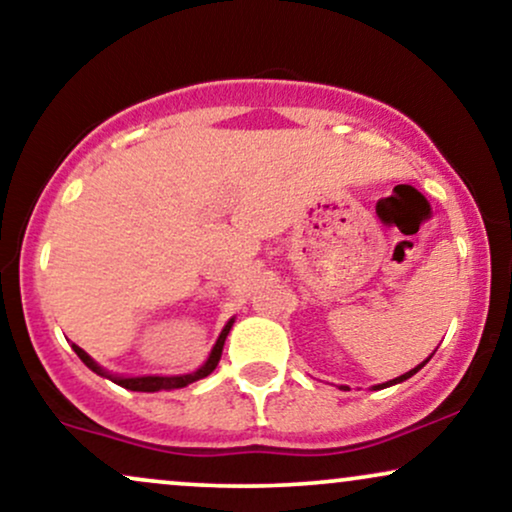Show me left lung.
Here are the masks:
<instances>
[{"mask_svg":"<svg viewBox=\"0 0 512 512\" xmlns=\"http://www.w3.org/2000/svg\"><path fill=\"white\" fill-rule=\"evenodd\" d=\"M424 366H426V361H424V363H421V366H416L414 370H409V373L399 375V378H395V380H390V383H383V385H378V387H380V390H383V387H390V385H397V383H402V380H407V378H411V375H414V373H419V370H421V368H424ZM378 387H375V390H378ZM342 390H346V387H342Z\"/></svg>","mask_w":512,"mask_h":512,"instance_id":"8db88e82","label":"left lung"}]
</instances>
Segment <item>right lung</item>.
I'll return each instance as SVG.
<instances>
[{
    "label": "right lung",
    "instance_id": "right-lung-1",
    "mask_svg": "<svg viewBox=\"0 0 512 512\" xmlns=\"http://www.w3.org/2000/svg\"><path fill=\"white\" fill-rule=\"evenodd\" d=\"M231 327H233V320H228V325L221 330L219 339H216L214 349H211L207 363H204L202 368H197L195 373H187V375H170V378H158V375H146V378H115V375L105 373V370H103L101 366H98V363L93 361V358L88 356L84 349H79V346H76V344H72V349L76 351V356H79L81 361H84L86 366L93 370V373L103 375V378H110V380H113V383H117L120 387H127V390H132V392L178 390V387H185V385L195 383V380H199V378H207L211 370L219 366V358H221V351H223V342H226V337H228V332H231Z\"/></svg>",
    "mask_w": 512,
    "mask_h": 512
}]
</instances>
